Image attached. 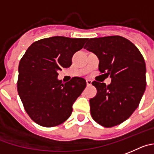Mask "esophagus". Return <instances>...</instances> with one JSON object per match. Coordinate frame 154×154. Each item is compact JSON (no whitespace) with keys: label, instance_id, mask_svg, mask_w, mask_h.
Listing matches in <instances>:
<instances>
[{"label":"esophagus","instance_id":"esophagus-1","mask_svg":"<svg viewBox=\"0 0 154 154\" xmlns=\"http://www.w3.org/2000/svg\"><path fill=\"white\" fill-rule=\"evenodd\" d=\"M92 84V80H87V85L90 86Z\"/></svg>","mask_w":154,"mask_h":154}]
</instances>
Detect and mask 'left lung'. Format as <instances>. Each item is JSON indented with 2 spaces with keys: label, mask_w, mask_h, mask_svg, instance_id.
<instances>
[{
  "label": "left lung",
  "mask_w": 154,
  "mask_h": 154,
  "mask_svg": "<svg viewBox=\"0 0 154 154\" xmlns=\"http://www.w3.org/2000/svg\"><path fill=\"white\" fill-rule=\"evenodd\" d=\"M84 48L100 60L99 70L111 84L93 81L97 96L90 100L93 120L106 128L120 125L138 107L146 89V64L138 48L119 35L87 39Z\"/></svg>",
  "instance_id": "1"
}]
</instances>
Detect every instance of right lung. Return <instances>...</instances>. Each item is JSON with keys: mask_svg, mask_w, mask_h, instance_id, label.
Instances as JSON below:
<instances>
[{"mask_svg": "<svg viewBox=\"0 0 154 154\" xmlns=\"http://www.w3.org/2000/svg\"><path fill=\"white\" fill-rule=\"evenodd\" d=\"M88 38L53 36L30 45L19 64L17 91L32 120L43 127L59 125L70 116L72 106L85 89L87 82L73 77L62 84L57 71L72 64L76 51Z\"/></svg>", "mask_w": 154, "mask_h": 154, "instance_id": "1", "label": "right lung"}]
</instances>
